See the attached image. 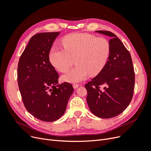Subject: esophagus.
Listing matches in <instances>:
<instances>
[{
	"mask_svg": "<svg viewBox=\"0 0 151 151\" xmlns=\"http://www.w3.org/2000/svg\"><path fill=\"white\" fill-rule=\"evenodd\" d=\"M79 86V84H73V87H74V89L77 88Z\"/></svg>",
	"mask_w": 151,
	"mask_h": 151,
	"instance_id": "esophagus-1",
	"label": "esophagus"
}]
</instances>
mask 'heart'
<instances>
[{
    "mask_svg": "<svg viewBox=\"0 0 151 151\" xmlns=\"http://www.w3.org/2000/svg\"><path fill=\"white\" fill-rule=\"evenodd\" d=\"M62 42L64 48L53 47L50 50L49 60L57 70L65 72L76 59L77 65L63 76L65 81H82L89 74H98L106 65L111 51L106 39L89 33H76L65 36Z\"/></svg>",
    "mask_w": 151,
    "mask_h": 151,
    "instance_id": "heart-1",
    "label": "heart"
}]
</instances>
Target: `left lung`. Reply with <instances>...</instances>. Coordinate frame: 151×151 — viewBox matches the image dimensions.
<instances>
[{"instance_id": "1", "label": "left lung", "mask_w": 151, "mask_h": 151, "mask_svg": "<svg viewBox=\"0 0 151 151\" xmlns=\"http://www.w3.org/2000/svg\"><path fill=\"white\" fill-rule=\"evenodd\" d=\"M111 37L110 55L103 70L85 84L91 111L102 118L118 116L129 106L134 95L135 72L130 53L110 31H96ZM104 86L103 89L101 87Z\"/></svg>"}]
</instances>
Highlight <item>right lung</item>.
Wrapping results in <instances>:
<instances>
[{
  "label": "right lung",
  "mask_w": 151,
  "mask_h": 151,
  "mask_svg": "<svg viewBox=\"0 0 151 151\" xmlns=\"http://www.w3.org/2000/svg\"><path fill=\"white\" fill-rule=\"evenodd\" d=\"M59 32L40 33L31 38L20 57L17 83L24 106L44 122H54L64 114L74 92L71 84H58V74L49 60V53Z\"/></svg>",
  "instance_id": "obj_1"
}]
</instances>
